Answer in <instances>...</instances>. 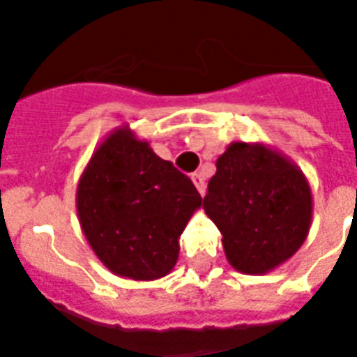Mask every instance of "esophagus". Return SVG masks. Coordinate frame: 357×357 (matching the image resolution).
<instances>
[{"instance_id":"34e87169","label":"esophagus","mask_w":357,"mask_h":357,"mask_svg":"<svg viewBox=\"0 0 357 357\" xmlns=\"http://www.w3.org/2000/svg\"><path fill=\"white\" fill-rule=\"evenodd\" d=\"M191 179H193L195 187H197V191L201 195L206 193V183H204V178H202V174H193L191 176Z\"/></svg>"}]
</instances>
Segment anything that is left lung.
I'll return each mask as SVG.
<instances>
[{"instance_id": "obj_1", "label": "left lung", "mask_w": 357, "mask_h": 357, "mask_svg": "<svg viewBox=\"0 0 357 357\" xmlns=\"http://www.w3.org/2000/svg\"><path fill=\"white\" fill-rule=\"evenodd\" d=\"M202 208L222 233L227 262L241 273L264 275L304 245L314 199L304 172L283 153L233 141L216 160Z\"/></svg>"}]
</instances>
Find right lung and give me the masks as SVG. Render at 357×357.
Wrapping results in <instances>:
<instances>
[{
    "label": "right lung",
    "mask_w": 357,
    "mask_h": 357,
    "mask_svg": "<svg viewBox=\"0 0 357 357\" xmlns=\"http://www.w3.org/2000/svg\"><path fill=\"white\" fill-rule=\"evenodd\" d=\"M201 204L193 181L130 126L99 143L76 189L78 220L91 250L114 275L133 281L170 273L179 235Z\"/></svg>",
    "instance_id": "right-lung-1"
}]
</instances>
